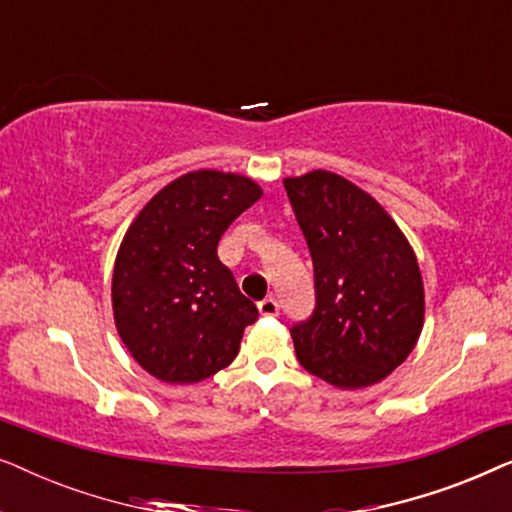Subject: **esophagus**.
Here are the masks:
<instances>
[{"label":"esophagus","instance_id":"esophagus-1","mask_svg":"<svg viewBox=\"0 0 512 512\" xmlns=\"http://www.w3.org/2000/svg\"><path fill=\"white\" fill-rule=\"evenodd\" d=\"M258 312L263 314V317H277L279 314V303L275 298H263L261 303H258Z\"/></svg>","mask_w":512,"mask_h":512}]
</instances>
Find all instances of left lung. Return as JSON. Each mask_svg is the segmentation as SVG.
<instances>
[{"mask_svg": "<svg viewBox=\"0 0 512 512\" xmlns=\"http://www.w3.org/2000/svg\"><path fill=\"white\" fill-rule=\"evenodd\" d=\"M310 247L314 310L291 326L300 366L340 389L387 377L424 324L417 258L391 216L347 179L314 170L286 179Z\"/></svg>", "mask_w": 512, "mask_h": 512, "instance_id": "obj_1", "label": "left lung"}]
</instances>
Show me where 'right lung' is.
Returning <instances> with one entry per match:
<instances>
[{"mask_svg": "<svg viewBox=\"0 0 512 512\" xmlns=\"http://www.w3.org/2000/svg\"><path fill=\"white\" fill-rule=\"evenodd\" d=\"M261 198L240 174L188 172L165 186L132 223L116 256V328L146 373L200 382L240 352L258 319L216 247L230 223Z\"/></svg>", "mask_w": 512, "mask_h": 512, "instance_id": "1", "label": "right lung"}]
</instances>
